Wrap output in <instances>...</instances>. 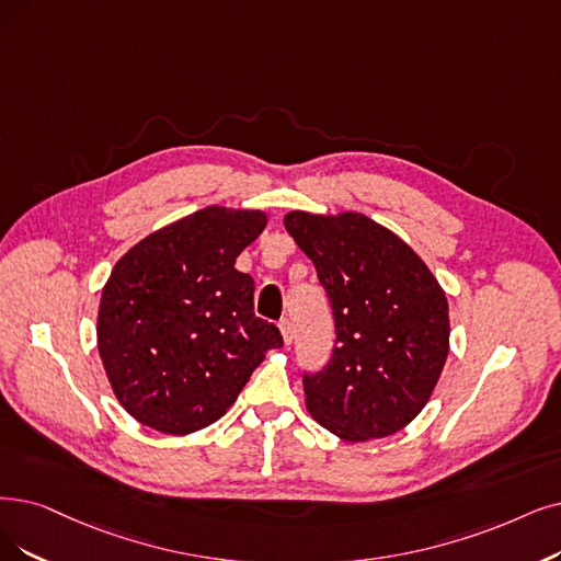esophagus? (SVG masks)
Masks as SVG:
<instances>
[{
    "label": "esophagus",
    "mask_w": 561,
    "mask_h": 561,
    "mask_svg": "<svg viewBox=\"0 0 561 561\" xmlns=\"http://www.w3.org/2000/svg\"><path fill=\"white\" fill-rule=\"evenodd\" d=\"M280 335H283V343L285 345H293V341H295V331H293V322L289 320H283L280 324Z\"/></svg>",
    "instance_id": "1"
}]
</instances>
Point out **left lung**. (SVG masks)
Wrapping results in <instances>:
<instances>
[{
  "mask_svg": "<svg viewBox=\"0 0 561 561\" xmlns=\"http://www.w3.org/2000/svg\"><path fill=\"white\" fill-rule=\"evenodd\" d=\"M335 320L331 362L304 375L306 410L343 442L389 437L431 400L449 356V301L425 262L373 218L289 211Z\"/></svg>",
  "mask_w": 561,
  "mask_h": 561,
  "instance_id": "obj_1",
  "label": "left lung"
}]
</instances>
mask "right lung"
Masks as SVG:
<instances>
[{"label": "right lung", "instance_id": "add662e5", "mask_svg": "<svg viewBox=\"0 0 561 561\" xmlns=\"http://www.w3.org/2000/svg\"><path fill=\"white\" fill-rule=\"evenodd\" d=\"M260 209L205 207L128 249L103 287L96 343L119 405L165 435L226 414L280 331L234 268L266 228Z\"/></svg>", "mask_w": 561, "mask_h": 561}]
</instances>
